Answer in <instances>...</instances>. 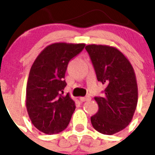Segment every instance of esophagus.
I'll return each mask as SVG.
<instances>
[{
    "label": "esophagus",
    "mask_w": 155,
    "mask_h": 155,
    "mask_svg": "<svg viewBox=\"0 0 155 155\" xmlns=\"http://www.w3.org/2000/svg\"><path fill=\"white\" fill-rule=\"evenodd\" d=\"M80 100L82 102L87 101H90V100H91V97H88V96H87V97H80Z\"/></svg>",
    "instance_id": "1"
}]
</instances>
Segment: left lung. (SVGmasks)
Masks as SVG:
<instances>
[{"label": "left lung", "mask_w": 155, "mask_h": 155, "mask_svg": "<svg viewBox=\"0 0 155 155\" xmlns=\"http://www.w3.org/2000/svg\"><path fill=\"white\" fill-rule=\"evenodd\" d=\"M97 74L106 85L103 97H95L99 109L91 117L95 130L112 135L132 120L137 104V84L131 63L116 47L91 44L85 47Z\"/></svg>", "instance_id": "8db88e82"}]
</instances>
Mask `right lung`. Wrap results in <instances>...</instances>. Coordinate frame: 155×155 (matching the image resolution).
<instances>
[{"mask_svg":"<svg viewBox=\"0 0 155 155\" xmlns=\"http://www.w3.org/2000/svg\"><path fill=\"white\" fill-rule=\"evenodd\" d=\"M84 43L56 42L42 50L30 68L25 105L31 122L47 134L68 127L75 109L70 95L63 96L69 61L84 48Z\"/></svg>","mask_w":155,"mask_h":155,"instance_id":"obj_1","label":"right lung"}]
</instances>
